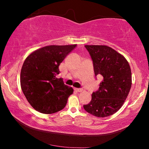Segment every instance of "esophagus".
<instances>
[{
    "label": "esophagus",
    "instance_id": "1",
    "mask_svg": "<svg viewBox=\"0 0 149 149\" xmlns=\"http://www.w3.org/2000/svg\"><path fill=\"white\" fill-rule=\"evenodd\" d=\"M75 91H76V92H82L83 89H79V88H75Z\"/></svg>",
    "mask_w": 149,
    "mask_h": 149
}]
</instances>
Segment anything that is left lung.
<instances>
[{"instance_id":"obj_1","label":"left lung","mask_w":149,"mask_h":149,"mask_svg":"<svg viewBox=\"0 0 149 149\" xmlns=\"http://www.w3.org/2000/svg\"><path fill=\"white\" fill-rule=\"evenodd\" d=\"M93 60L95 76L101 75L99 90L92 93L85 111L96 117L114 114L122 107L132 87V72L124 56L105 45H85Z\"/></svg>"}]
</instances>
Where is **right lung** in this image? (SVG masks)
I'll use <instances>...</instances> for the list:
<instances>
[{"instance_id":"obj_1","label":"right lung","mask_w":149,"mask_h":149,"mask_svg":"<svg viewBox=\"0 0 149 149\" xmlns=\"http://www.w3.org/2000/svg\"><path fill=\"white\" fill-rule=\"evenodd\" d=\"M76 45H50L29 54L20 74L22 90L31 107L42 114L62 110L74 89L65 85L59 74L58 66Z\"/></svg>"}]
</instances>
